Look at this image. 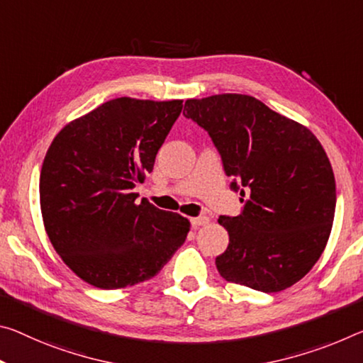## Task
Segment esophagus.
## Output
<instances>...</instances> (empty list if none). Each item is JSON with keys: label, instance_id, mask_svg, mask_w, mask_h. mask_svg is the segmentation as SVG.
Segmentation results:
<instances>
[{"label": "esophagus", "instance_id": "obj_1", "mask_svg": "<svg viewBox=\"0 0 363 363\" xmlns=\"http://www.w3.org/2000/svg\"><path fill=\"white\" fill-rule=\"evenodd\" d=\"M191 223L194 228H199V226H205V224L210 223V218L208 216H197V218H191Z\"/></svg>", "mask_w": 363, "mask_h": 363}]
</instances>
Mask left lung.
Here are the masks:
<instances>
[{"mask_svg":"<svg viewBox=\"0 0 363 363\" xmlns=\"http://www.w3.org/2000/svg\"><path fill=\"white\" fill-rule=\"evenodd\" d=\"M184 116L208 132L226 174L240 184V215L218 220L229 234L218 272L262 292L296 284L323 254L335 220L336 181L323 145L250 95L186 100Z\"/></svg>","mask_w":363,"mask_h":363,"instance_id":"8db88e82","label":"left lung"}]
</instances>
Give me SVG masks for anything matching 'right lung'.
<instances>
[{
    "instance_id": "right-lung-1",
    "label": "right lung",
    "mask_w": 363,
    "mask_h": 363,
    "mask_svg": "<svg viewBox=\"0 0 363 363\" xmlns=\"http://www.w3.org/2000/svg\"><path fill=\"white\" fill-rule=\"evenodd\" d=\"M182 111V100H109L67 123L40 172L43 226L72 273L100 289L153 278L191 231L179 213L135 202L137 182Z\"/></svg>"
}]
</instances>
